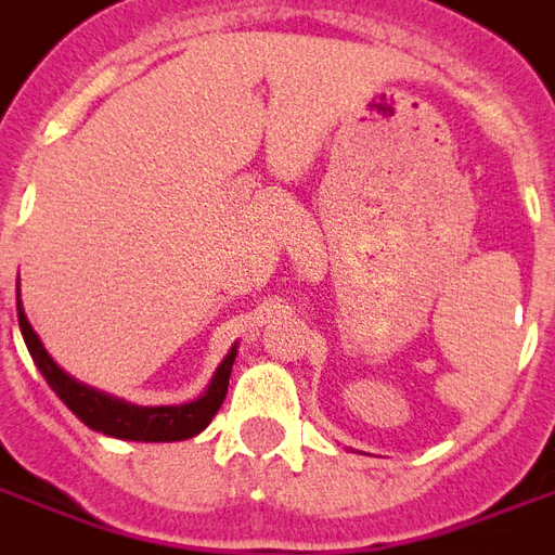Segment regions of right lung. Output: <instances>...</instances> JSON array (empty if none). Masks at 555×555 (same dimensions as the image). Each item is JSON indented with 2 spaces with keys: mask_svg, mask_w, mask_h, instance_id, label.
Masks as SVG:
<instances>
[{
  "mask_svg": "<svg viewBox=\"0 0 555 555\" xmlns=\"http://www.w3.org/2000/svg\"><path fill=\"white\" fill-rule=\"evenodd\" d=\"M16 315H20V330H23L25 345L28 353L37 362L40 373L51 385V390L57 393L72 414L86 423L94 431L109 434V437H121V440H141V442H173V440H188L193 434H199L202 428H208L214 414L222 405V399L229 393V376L231 364L237 350H231L225 356V362L219 364L214 379H210L208 390L199 399H193L188 405H167V408H139L127 405L121 399L106 397L98 390L86 388L80 382L60 371L57 364L51 362V356L46 353V347L40 345V338L28 324V318L20 304V292H16Z\"/></svg>",
  "mask_w": 555,
  "mask_h": 555,
  "instance_id": "1",
  "label": "right lung"
}]
</instances>
